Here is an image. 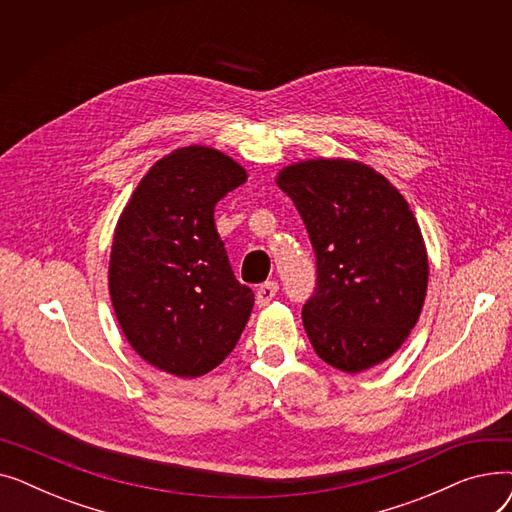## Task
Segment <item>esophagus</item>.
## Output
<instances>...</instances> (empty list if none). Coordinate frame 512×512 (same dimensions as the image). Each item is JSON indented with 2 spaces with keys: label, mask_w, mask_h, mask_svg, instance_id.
<instances>
[{
  "label": "esophagus",
  "mask_w": 512,
  "mask_h": 512,
  "mask_svg": "<svg viewBox=\"0 0 512 512\" xmlns=\"http://www.w3.org/2000/svg\"><path fill=\"white\" fill-rule=\"evenodd\" d=\"M278 294V282H263L259 288H257V294H255V301L259 307H265L267 303H270L274 297Z\"/></svg>",
  "instance_id": "34e87169"
}]
</instances>
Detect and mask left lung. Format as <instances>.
Returning a JSON list of instances; mask_svg holds the SVG:
<instances>
[{"instance_id": "obj_1", "label": "left lung", "mask_w": 512, "mask_h": 512, "mask_svg": "<svg viewBox=\"0 0 512 512\" xmlns=\"http://www.w3.org/2000/svg\"><path fill=\"white\" fill-rule=\"evenodd\" d=\"M317 259L303 326L321 361L359 373L390 359L427 294L421 228L398 188L355 159H307L280 170Z\"/></svg>"}]
</instances>
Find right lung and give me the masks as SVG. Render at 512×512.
Wrapping results in <instances>:
<instances>
[{"instance_id":"obj_1","label":"right lung","mask_w":512,"mask_h":512,"mask_svg":"<svg viewBox=\"0 0 512 512\" xmlns=\"http://www.w3.org/2000/svg\"><path fill=\"white\" fill-rule=\"evenodd\" d=\"M245 182L226 153L182 147L155 161L116 224L107 280L118 324L149 365L178 378L218 367L253 311L213 222Z\"/></svg>"}]
</instances>
